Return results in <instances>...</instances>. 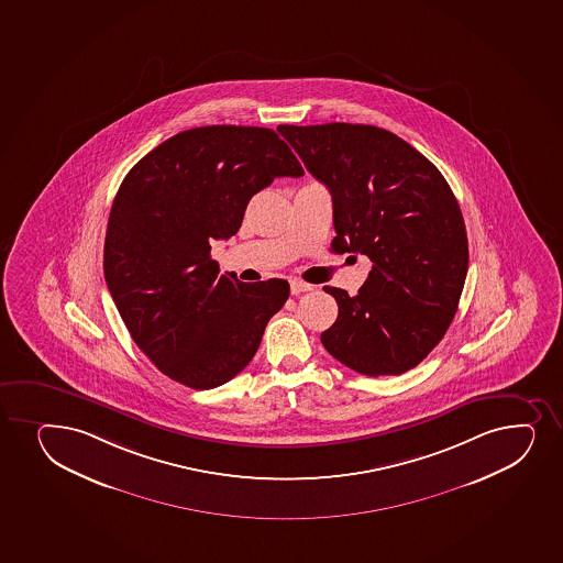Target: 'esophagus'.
<instances>
[{
  "mask_svg": "<svg viewBox=\"0 0 563 563\" xmlns=\"http://www.w3.org/2000/svg\"><path fill=\"white\" fill-rule=\"evenodd\" d=\"M314 288L312 285H307V283H303V280H291L290 283V290L294 296H297V294H301V291H310Z\"/></svg>",
  "mask_w": 563,
  "mask_h": 563,
  "instance_id": "esophagus-1",
  "label": "esophagus"
}]
</instances>
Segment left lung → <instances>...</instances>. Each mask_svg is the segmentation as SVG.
I'll return each instance as SVG.
<instances>
[{
  "mask_svg": "<svg viewBox=\"0 0 563 563\" xmlns=\"http://www.w3.org/2000/svg\"><path fill=\"white\" fill-rule=\"evenodd\" d=\"M333 198V246L373 262L357 296L325 286L339 317L329 354L355 373L397 376L419 365L455 318L467 273L461 208L429 158L374 125H280Z\"/></svg>",
  "mask_w": 563,
  "mask_h": 563,
  "instance_id": "obj_1",
  "label": "left lung"
}]
</instances>
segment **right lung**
I'll list each match as a JSON object with an SVG mask.
<instances>
[{
    "label": "right lung",
    "mask_w": 563,
    "mask_h": 563,
    "mask_svg": "<svg viewBox=\"0 0 563 563\" xmlns=\"http://www.w3.org/2000/svg\"><path fill=\"white\" fill-rule=\"evenodd\" d=\"M303 176L264 126H196L163 142L115 195L104 278L136 346L192 389L227 384L251 363L290 285L222 275L211 241L240 230L246 203L275 177Z\"/></svg>",
    "instance_id": "obj_1"
}]
</instances>
